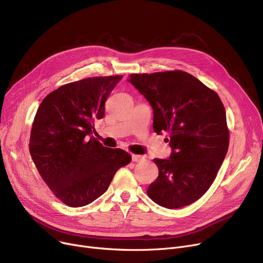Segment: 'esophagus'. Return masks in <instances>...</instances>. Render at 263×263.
<instances>
[{
	"mask_svg": "<svg viewBox=\"0 0 263 263\" xmlns=\"http://www.w3.org/2000/svg\"><path fill=\"white\" fill-rule=\"evenodd\" d=\"M145 158L143 156H139V155H132V161L133 162H142L144 161Z\"/></svg>",
	"mask_w": 263,
	"mask_h": 263,
	"instance_id": "1",
	"label": "esophagus"
}]
</instances>
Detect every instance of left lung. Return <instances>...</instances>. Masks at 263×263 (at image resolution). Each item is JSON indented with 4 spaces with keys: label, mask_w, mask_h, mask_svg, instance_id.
Instances as JSON below:
<instances>
[{
    "label": "left lung",
    "mask_w": 263,
    "mask_h": 263,
    "mask_svg": "<svg viewBox=\"0 0 263 263\" xmlns=\"http://www.w3.org/2000/svg\"><path fill=\"white\" fill-rule=\"evenodd\" d=\"M129 82L154 108V131L170 133L173 153L155 159L159 176L147 190L156 203L178 209L198 200L215 180L229 146L218 95L181 71L133 73Z\"/></svg>",
    "instance_id": "8db88e82"
}]
</instances>
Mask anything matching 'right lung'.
Instances as JSON below:
<instances>
[{"instance_id":"1","label":"right lung","mask_w":263,"mask_h":263,"mask_svg":"<svg viewBox=\"0 0 263 263\" xmlns=\"http://www.w3.org/2000/svg\"><path fill=\"white\" fill-rule=\"evenodd\" d=\"M122 76L93 77L68 83L40 103L30 137V154L53 194L69 206L100 197L115 173L131 162L119 148L103 147L91 135L95 119Z\"/></svg>"}]
</instances>
